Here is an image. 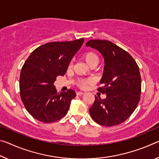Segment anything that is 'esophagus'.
Instances as JSON below:
<instances>
[{
	"label": "esophagus",
	"instance_id": "1",
	"mask_svg": "<svg viewBox=\"0 0 159 159\" xmlns=\"http://www.w3.org/2000/svg\"><path fill=\"white\" fill-rule=\"evenodd\" d=\"M84 93L80 92V91H79V92L76 93V95H84Z\"/></svg>",
	"mask_w": 159,
	"mask_h": 159
}]
</instances>
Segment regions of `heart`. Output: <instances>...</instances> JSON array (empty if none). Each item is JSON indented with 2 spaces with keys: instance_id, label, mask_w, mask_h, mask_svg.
Here are the masks:
<instances>
[{
  "instance_id": "b5f03b06",
  "label": "heart",
  "mask_w": 159,
  "mask_h": 159,
  "mask_svg": "<svg viewBox=\"0 0 159 159\" xmlns=\"http://www.w3.org/2000/svg\"><path fill=\"white\" fill-rule=\"evenodd\" d=\"M83 58H84L85 62L87 63L88 65H91L93 64H98V57L97 54L93 52H87L83 55ZM92 80L91 79H87V80H79L78 81V85L80 88L82 89H85L87 88L88 85L91 84Z\"/></svg>"
}]
</instances>
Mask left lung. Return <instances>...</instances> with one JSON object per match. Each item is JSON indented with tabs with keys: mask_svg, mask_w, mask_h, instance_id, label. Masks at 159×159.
Instances as JSON below:
<instances>
[{
	"mask_svg": "<svg viewBox=\"0 0 159 159\" xmlns=\"http://www.w3.org/2000/svg\"><path fill=\"white\" fill-rule=\"evenodd\" d=\"M102 55L105 67L98 90L106 98L95 97L89 109L92 119L102 126L112 127L128 119L140 100L142 80L139 69L129 53L110 41L92 39L85 44Z\"/></svg>",
	"mask_w": 159,
	"mask_h": 159,
	"instance_id": "obj_1",
	"label": "left lung"
}]
</instances>
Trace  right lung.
Here are the masks:
<instances>
[{"label": "right lung", "mask_w": 159, "mask_h": 159, "mask_svg": "<svg viewBox=\"0 0 159 159\" xmlns=\"http://www.w3.org/2000/svg\"><path fill=\"white\" fill-rule=\"evenodd\" d=\"M84 39L55 42L42 45L31 53L22 68L20 77L21 100L35 119L51 123L66 115L74 90L57 93L54 83L64 75L72 58L81 47Z\"/></svg>", "instance_id": "1"}]
</instances>
